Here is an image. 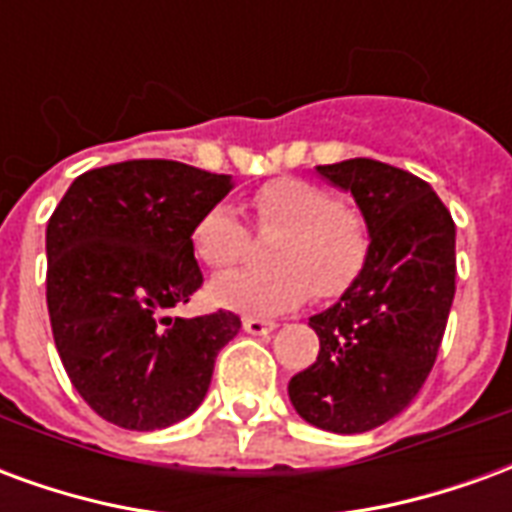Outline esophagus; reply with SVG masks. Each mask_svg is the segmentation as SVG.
Here are the masks:
<instances>
[{
  "label": "esophagus",
  "instance_id": "34e87169",
  "mask_svg": "<svg viewBox=\"0 0 512 512\" xmlns=\"http://www.w3.org/2000/svg\"><path fill=\"white\" fill-rule=\"evenodd\" d=\"M277 329L274 321H263V318H244V332L249 334H271Z\"/></svg>",
  "mask_w": 512,
  "mask_h": 512
}]
</instances>
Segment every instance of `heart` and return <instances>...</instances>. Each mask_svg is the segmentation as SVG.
I'll return each mask as SVG.
<instances>
[{
    "label": "heart",
    "instance_id": "heart-1",
    "mask_svg": "<svg viewBox=\"0 0 512 512\" xmlns=\"http://www.w3.org/2000/svg\"><path fill=\"white\" fill-rule=\"evenodd\" d=\"M260 230H279L271 271H238L213 282V299L241 315H277L312 293L334 301L354 288L373 252L370 224L326 186L304 178H274L252 194ZM191 244L202 263L230 271L249 255V230L230 205H211L194 222Z\"/></svg>",
    "mask_w": 512,
    "mask_h": 512
}]
</instances>
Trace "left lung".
I'll return each mask as SVG.
<instances>
[{
  "label": "left lung",
  "mask_w": 512,
  "mask_h": 512,
  "mask_svg": "<svg viewBox=\"0 0 512 512\" xmlns=\"http://www.w3.org/2000/svg\"><path fill=\"white\" fill-rule=\"evenodd\" d=\"M351 191L373 252L334 307L312 315L315 365L290 378V403L310 425L365 433L419 395L439 356L455 299V222L417 175L373 158L318 167Z\"/></svg>",
  "instance_id": "obj_1"
}]
</instances>
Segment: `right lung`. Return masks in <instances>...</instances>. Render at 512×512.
<instances>
[{"label":"right lung","instance_id":"obj_1","mask_svg":"<svg viewBox=\"0 0 512 512\" xmlns=\"http://www.w3.org/2000/svg\"><path fill=\"white\" fill-rule=\"evenodd\" d=\"M230 175L169 158L84 172L46 227V304L62 367L98 417L169 428L197 411L241 318H172L202 288L191 230Z\"/></svg>","mask_w":512,"mask_h":512}]
</instances>
